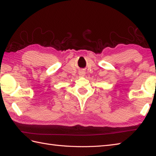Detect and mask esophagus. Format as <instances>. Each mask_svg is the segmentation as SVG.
I'll return each mask as SVG.
<instances>
[{
	"label": "esophagus",
	"instance_id": "esophagus-1",
	"mask_svg": "<svg viewBox=\"0 0 156 156\" xmlns=\"http://www.w3.org/2000/svg\"><path fill=\"white\" fill-rule=\"evenodd\" d=\"M84 74V73L83 72H81L80 73V75H82V76H83Z\"/></svg>",
	"mask_w": 156,
	"mask_h": 156
}]
</instances>
